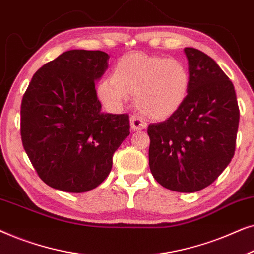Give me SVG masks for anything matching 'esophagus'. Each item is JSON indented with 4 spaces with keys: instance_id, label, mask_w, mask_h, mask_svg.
Listing matches in <instances>:
<instances>
[{
    "instance_id": "1",
    "label": "esophagus",
    "mask_w": 254,
    "mask_h": 254,
    "mask_svg": "<svg viewBox=\"0 0 254 254\" xmlns=\"http://www.w3.org/2000/svg\"><path fill=\"white\" fill-rule=\"evenodd\" d=\"M130 127L134 131L137 130H143L147 128V123L143 118L137 117V116H131L130 117Z\"/></svg>"
}]
</instances>
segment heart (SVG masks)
<instances>
[{
  "mask_svg": "<svg viewBox=\"0 0 254 254\" xmlns=\"http://www.w3.org/2000/svg\"><path fill=\"white\" fill-rule=\"evenodd\" d=\"M190 74L175 59L129 53L119 59L112 78H104L97 93L106 105L118 107L136 96V106L144 116L166 120L175 116L186 102Z\"/></svg>",
  "mask_w": 254,
  "mask_h": 254,
  "instance_id": "heart-1",
  "label": "heart"
}]
</instances>
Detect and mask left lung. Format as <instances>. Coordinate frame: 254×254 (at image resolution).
<instances>
[{"label": "left lung", "mask_w": 254, "mask_h": 254, "mask_svg": "<svg viewBox=\"0 0 254 254\" xmlns=\"http://www.w3.org/2000/svg\"><path fill=\"white\" fill-rule=\"evenodd\" d=\"M190 78L175 116L150 124L149 166L163 187L193 193L209 186L235 155L239 109L232 82L210 57L184 50Z\"/></svg>", "instance_id": "left-lung-1"}]
</instances>
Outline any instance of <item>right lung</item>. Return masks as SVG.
Here are the masks:
<instances>
[{
    "label": "right lung",
    "mask_w": 254,
    "mask_h": 254,
    "mask_svg": "<svg viewBox=\"0 0 254 254\" xmlns=\"http://www.w3.org/2000/svg\"><path fill=\"white\" fill-rule=\"evenodd\" d=\"M109 54L72 50L44 64L20 106L23 147L48 186L69 193L99 186L112 157L129 135L128 114L102 112L95 83L109 68Z\"/></svg>",
    "instance_id": "1"
}]
</instances>
